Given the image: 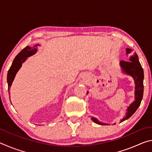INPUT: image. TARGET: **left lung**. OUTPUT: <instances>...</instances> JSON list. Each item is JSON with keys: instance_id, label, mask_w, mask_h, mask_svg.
Instances as JSON below:
<instances>
[{"instance_id": "8db88e82", "label": "left lung", "mask_w": 152, "mask_h": 152, "mask_svg": "<svg viewBox=\"0 0 152 152\" xmlns=\"http://www.w3.org/2000/svg\"><path fill=\"white\" fill-rule=\"evenodd\" d=\"M132 50L129 48L126 49L127 55L129 56L128 61H121L120 66L122 68L123 72L128 74L133 77L135 81V101H133L132 104L128 107L127 109L126 116L121 121V122L124 121L125 120L128 119L131 116L134 114V113L137 110L138 107L141 104V100L143 94V70L141 64L139 61V58L137 53H132ZM88 94V92H87ZM91 119L93 121L99 125H107L108 124L100 122L99 120L93 117H91Z\"/></svg>"}]
</instances>
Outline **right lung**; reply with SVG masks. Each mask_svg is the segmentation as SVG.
<instances>
[{"label": "right lung", "mask_w": 152, "mask_h": 152, "mask_svg": "<svg viewBox=\"0 0 152 152\" xmlns=\"http://www.w3.org/2000/svg\"><path fill=\"white\" fill-rule=\"evenodd\" d=\"M37 45H35L34 47H37ZM36 52H37V49L27 46L15 58L13 62L8 71V74H7V83H8L9 91L14 80L16 74L22 66V64L27 60L28 57L34 55Z\"/></svg>", "instance_id": "1"}]
</instances>
